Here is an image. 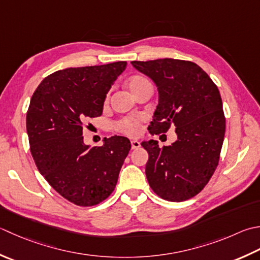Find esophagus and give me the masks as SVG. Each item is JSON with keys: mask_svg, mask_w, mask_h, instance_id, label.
<instances>
[{"mask_svg": "<svg viewBox=\"0 0 260 260\" xmlns=\"http://www.w3.org/2000/svg\"><path fill=\"white\" fill-rule=\"evenodd\" d=\"M131 144H132V149H133V150H137L141 146L139 141H132Z\"/></svg>", "mask_w": 260, "mask_h": 260, "instance_id": "1", "label": "esophagus"}]
</instances>
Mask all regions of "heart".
Instances as JSON below:
<instances>
[{"instance_id": "heart-1", "label": "heart", "mask_w": 260, "mask_h": 260, "mask_svg": "<svg viewBox=\"0 0 260 260\" xmlns=\"http://www.w3.org/2000/svg\"><path fill=\"white\" fill-rule=\"evenodd\" d=\"M146 82H149V81L144 78H142V76H133V78H131L128 80V82H127V86H128L131 92H133L137 86H140L141 84L146 83ZM141 121H142V118H140V117H125V118L117 121L115 125V128L118 132H120V133L134 136L140 133Z\"/></svg>"}]
</instances>
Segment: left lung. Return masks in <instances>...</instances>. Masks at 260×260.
<instances>
[{"mask_svg":"<svg viewBox=\"0 0 260 260\" xmlns=\"http://www.w3.org/2000/svg\"><path fill=\"white\" fill-rule=\"evenodd\" d=\"M132 65L153 81L159 104L149 132L165 134L176 127L177 141L160 147L142 142L149 153L145 174L157 196L182 202L196 196L210 181L224 140L225 118L217 86L206 72L189 60L162 58Z\"/></svg>","mask_w":260,"mask_h":260,"instance_id":"obj_1","label":"left lung"}]
</instances>
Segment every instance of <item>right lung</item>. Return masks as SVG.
Listing matches in <instances>:
<instances>
[{"label":"right lung","instance_id":"right-lung-1","mask_svg":"<svg viewBox=\"0 0 260 260\" xmlns=\"http://www.w3.org/2000/svg\"><path fill=\"white\" fill-rule=\"evenodd\" d=\"M126 62L69 68L45 78L27 113L30 151L42 176L66 200L92 206L114 191L131 150L124 136L104 139L103 146L84 144L85 121L103 114L106 95Z\"/></svg>","mask_w":260,"mask_h":260}]
</instances>
